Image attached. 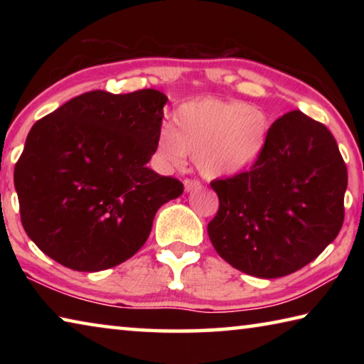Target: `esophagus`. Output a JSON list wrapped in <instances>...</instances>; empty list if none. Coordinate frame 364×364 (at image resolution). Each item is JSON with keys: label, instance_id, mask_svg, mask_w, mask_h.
I'll list each match as a JSON object with an SVG mask.
<instances>
[{"label": "esophagus", "instance_id": "obj_1", "mask_svg": "<svg viewBox=\"0 0 364 364\" xmlns=\"http://www.w3.org/2000/svg\"><path fill=\"white\" fill-rule=\"evenodd\" d=\"M200 189V183L197 180H184V191L186 193H191V191Z\"/></svg>", "mask_w": 364, "mask_h": 364}]
</instances>
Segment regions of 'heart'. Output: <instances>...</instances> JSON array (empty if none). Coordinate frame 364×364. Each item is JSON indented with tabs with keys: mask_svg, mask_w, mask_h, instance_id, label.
Segmentation results:
<instances>
[{
	"mask_svg": "<svg viewBox=\"0 0 364 364\" xmlns=\"http://www.w3.org/2000/svg\"><path fill=\"white\" fill-rule=\"evenodd\" d=\"M268 136L269 119L263 110L244 101L204 97L176 109L173 128L159 132L156 149L173 167L183 165L188 154L207 180H226L258 162Z\"/></svg>",
	"mask_w": 364,
	"mask_h": 364,
	"instance_id": "b5f03b06",
	"label": "heart"
}]
</instances>
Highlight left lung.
<instances>
[{"label":"left lung","mask_w":364,"mask_h":364,"mask_svg":"<svg viewBox=\"0 0 364 364\" xmlns=\"http://www.w3.org/2000/svg\"><path fill=\"white\" fill-rule=\"evenodd\" d=\"M347 181L331 132L292 110L269 127L267 149L249 171L210 184L220 208L208 237L218 255L245 274H291L337 237Z\"/></svg>","instance_id":"1"}]
</instances>
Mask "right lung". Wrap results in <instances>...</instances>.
I'll list each match as a JSON object with an SVG mask.
<instances>
[{"instance_id": "obj_1", "label": "right lung", "mask_w": 364, "mask_h": 364, "mask_svg": "<svg viewBox=\"0 0 364 364\" xmlns=\"http://www.w3.org/2000/svg\"><path fill=\"white\" fill-rule=\"evenodd\" d=\"M168 97L90 91L32 127L14 168L21 220L43 254L75 271L117 267L143 247L183 184L147 167Z\"/></svg>"}]
</instances>
